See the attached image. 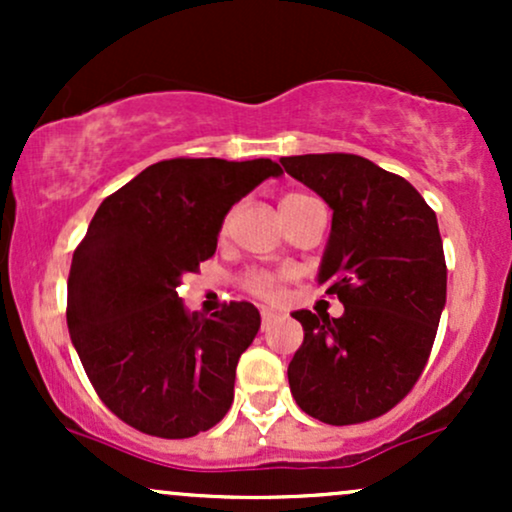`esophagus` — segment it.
Wrapping results in <instances>:
<instances>
[{
    "instance_id": "34e87169",
    "label": "esophagus",
    "mask_w": 512,
    "mask_h": 512,
    "mask_svg": "<svg viewBox=\"0 0 512 512\" xmlns=\"http://www.w3.org/2000/svg\"><path fill=\"white\" fill-rule=\"evenodd\" d=\"M276 320H279V313H274V310L269 308H262V330H267V327Z\"/></svg>"
}]
</instances>
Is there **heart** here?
Masks as SVG:
<instances>
[{
  "label": "heart",
  "mask_w": 512,
  "mask_h": 512,
  "mask_svg": "<svg viewBox=\"0 0 512 512\" xmlns=\"http://www.w3.org/2000/svg\"><path fill=\"white\" fill-rule=\"evenodd\" d=\"M303 195H289L281 199V204L284 202H291V199H298ZM291 272H262V269H257V272H248L245 274L243 284L245 289L250 293H255V296L260 298H267V301H276V298H281V291H284V281L289 279Z\"/></svg>",
  "instance_id": "obj_1"
}]
</instances>
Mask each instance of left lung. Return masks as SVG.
I'll return each instance as SVG.
<instances>
[{"mask_svg":"<svg viewBox=\"0 0 512 512\" xmlns=\"http://www.w3.org/2000/svg\"><path fill=\"white\" fill-rule=\"evenodd\" d=\"M281 166L332 209L317 281L344 303L342 317L291 313L305 332L291 395L322 424H361L407 397L431 354L448 291L438 219L407 180L363 156H284Z\"/></svg>","mask_w":512,"mask_h":512,"instance_id":"8db88e82","label":"left lung"}]
</instances>
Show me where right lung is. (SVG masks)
<instances>
[{"mask_svg":"<svg viewBox=\"0 0 512 512\" xmlns=\"http://www.w3.org/2000/svg\"><path fill=\"white\" fill-rule=\"evenodd\" d=\"M281 173L272 158H170L98 207L72 257L67 325L88 380L125 424L192 438L231 409L260 310L240 301L190 315L178 286L214 255L233 204Z\"/></svg>","mask_w":512,"mask_h":512,"instance_id":"add662e5","label":"right lung"}]
</instances>
